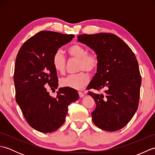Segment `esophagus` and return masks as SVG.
Listing matches in <instances>:
<instances>
[{"label": "esophagus", "mask_w": 155, "mask_h": 155, "mask_svg": "<svg viewBox=\"0 0 155 155\" xmlns=\"http://www.w3.org/2000/svg\"><path fill=\"white\" fill-rule=\"evenodd\" d=\"M78 94H79V97H81V98H82V97H84V93H82V92H78Z\"/></svg>", "instance_id": "1"}]
</instances>
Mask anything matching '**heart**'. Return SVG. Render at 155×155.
Returning <instances> with one entry per match:
<instances>
[{
    "instance_id": "1",
    "label": "heart",
    "mask_w": 155,
    "mask_h": 155,
    "mask_svg": "<svg viewBox=\"0 0 155 155\" xmlns=\"http://www.w3.org/2000/svg\"><path fill=\"white\" fill-rule=\"evenodd\" d=\"M71 57L78 59V71H87L92 72L97 68L98 60L96 54L88 52L84 46L74 44L67 50ZM52 64L54 70L62 74L65 71L66 60L61 51L55 52L52 59ZM89 75L85 71H81L75 74H71L62 78L60 81L62 87H69L74 89H81L89 81Z\"/></svg>"
}]
</instances>
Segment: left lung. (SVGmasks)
Segmentation results:
<instances>
[{
  "mask_svg": "<svg viewBox=\"0 0 155 155\" xmlns=\"http://www.w3.org/2000/svg\"><path fill=\"white\" fill-rule=\"evenodd\" d=\"M78 41L93 49L98 60L97 72L87 88H107L105 96L88 93L96 103L92 120L104 130H120L131 120L139 106L141 77L135 55L114 34L81 35Z\"/></svg>",
  "mask_w": 155,
  "mask_h": 155,
  "instance_id": "obj_1",
  "label": "left lung"
}]
</instances>
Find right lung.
Instances as JSON below:
<instances>
[{
  "label": "right lung",
  "instance_id": "add662e5",
  "mask_svg": "<svg viewBox=\"0 0 155 155\" xmlns=\"http://www.w3.org/2000/svg\"><path fill=\"white\" fill-rule=\"evenodd\" d=\"M73 35L44 31L26 41L16 58L14 83L16 101L26 120L39 132L57 130L64 123L68 107L79 98L74 88H60L52 97L45 85L58 88V77L52 59L58 48L72 41Z\"/></svg>",
  "mask_w": 155,
  "mask_h": 155
}]
</instances>
